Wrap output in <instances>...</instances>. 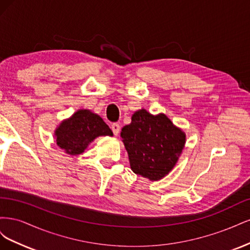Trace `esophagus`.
<instances>
[{"mask_svg": "<svg viewBox=\"0 0 250 250\" xmlns=\"http://www.w3.org/2000/svg\"><path fill=\"white\" fill-rule=\"evenodd\" d=\"M120 129H121V126H120V124H118V123H113V124L111 125V130H112V132H113V134H115V135H118V134H119Z\"/></svg>", "mask_w": 250, "mask_h": 250, "instance_id": "esophagus-1", "label": "esophagus"}]
</instances>
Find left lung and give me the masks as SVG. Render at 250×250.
Wrapping results in <instances>:
<instances>
[{"label":"left lung","mask_w":250,"mask_h":250,"mask_svg":"<svg viewBox=\"0 0 250 250\" xmlns=\"http://www.w3.org/2000/svg\"><path fill=\"white\" fill-rule=\"evenodd\" d=\"M121 137L131 170L150 180H160L167 175L177 163L186 143V134L167 116H152L145 109L134 112L131 123L122 128Z\"/></svg>","instance_id":"left-lung-1"}]
</instances>
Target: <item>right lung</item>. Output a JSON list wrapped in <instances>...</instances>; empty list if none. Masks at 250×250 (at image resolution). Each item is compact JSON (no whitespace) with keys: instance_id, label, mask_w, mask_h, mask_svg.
Listing matches in <instances>:
<instances>
[{"instance_id":"add662e5","label":"right lung","mask_w":250,"mask_h":250,"mask_svg":"<svg viewBox=\"0 0 250 250\" xmlns=\"http://www.w3.org/2000/svg\"><path fill=\"white\" fill-rule=\"evenodd\" d=\"M57 146L71 155L81 154L100 135H112L110 128L96 113L81 109L59 125L55 131Z\"/></svg>"}]
</instances>
